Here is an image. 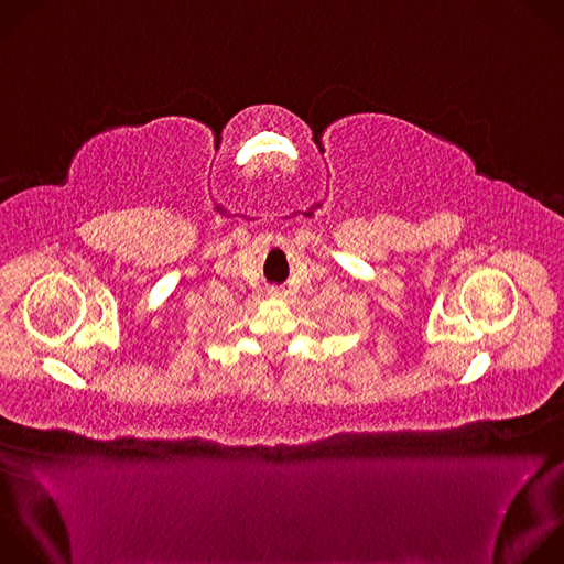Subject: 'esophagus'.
I'll return each instance as SVG.
<instances>
[{"label":"esophagus","mask_w":564,"mask_h":564,"mask_svg":"<svg viewBox=\"0 0 564 564\" xmlns=\"http://www.w3.org/2000/svg\"><path fill=\"white\" fill-rule=\"evenodd\" d=\"M268 296H272V299H281V296H283V290H281V288H276V285H272V288H268Z\"/></svg>","instance_id":"esophagus-1"}]
</instances>
